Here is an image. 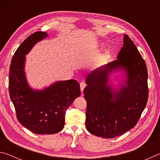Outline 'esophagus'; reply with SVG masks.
<instances>
[{"label":"esophagus","instance_id":"obj_1","mask_svg":"<svg viewBox=\"0 0 160 160\" xmlns=\"http://www.w3.org/2000/svg\"><path fill=\"white\" fill-rule=\"evenodd\" d=\"M80 85V90H81V92H82V91L84 90V88H85L86 87V83L85 82H81Z\"/></svg>","mask_w":160,"mask_h":160}]
</instances>
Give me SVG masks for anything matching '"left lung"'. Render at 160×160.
Segmentation results:
<instances>
[{
    "instance_id": "obj_1",
    "label": "left lung",
    "mask_w": 160,
    "mask_h": 160,
    "mask_svg": "<svg viewBox=\"0 0 160 160\" xmlns=\"http://www.w3.org/2000/svg\"><path fill=\"white\" fill-rule=\"evenodd\" d=\"M117 58L90 72L83 90L87 102L86 128L104 138H113L133 128L148 99L147 66L128 35L124 34ZM119 69L127 72L126 85L113 91L107 85L108 78L112 70Z\"/></svg>"
}]
</instances>
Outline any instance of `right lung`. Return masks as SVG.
Returning a JSON list of instances; mask_svg holds the SVG:
<instances>
[{"mask_svg":"<svg viewBox=\"0 0 160 160\" xmlns=\"http://www.w3.org/2000/svg\"><path fill=\"white\" fill-rule=\"evenodd\" d=\"M44 32L31 34L16 50L9 72V93L19 122L36 134H55L63 128L65 114L80 95L75 80L59 81L44 89L33 90L26 80L25 55L38 42L47 37Z\"/></svg>","mask_w":160,"mask_h":160,"instance_id":"obj_1","label":"right lung"}]
</instances>
